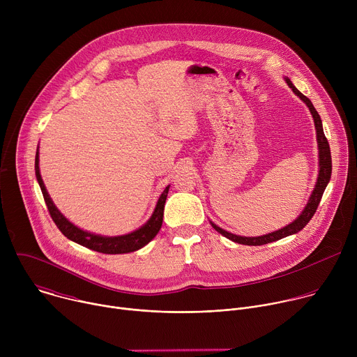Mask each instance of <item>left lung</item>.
Here are the masks:
<instances>
[{"instance_id":"8db88e82","label":"left lung","mask_w":357,"mask_h":357,"mask_svg":"<svg viewBox=\"0 0 357 357\" xmlns=\"http://www.w3.org/2000/svg\"><path fill=\"white\" fill-rule=\"evenodd\" d=\"M287 84L292 89V91L303 101L305 105L308 106L312 117H314V123H315V130H317V139H318V149H319V174H318V179H317V185L312 190V195L307 203V206H305V209L302 211V213L289 225H287L285 227L277 230V231H273V233H268V234H264V236H259V237H243V236H237V234H233V233H229L223 229H220L219 226H216L213 222H211V225L213 226V229L216 231H219L220 234H223L225 237H227L229 240L234 241V243H240V244H245V245H263V244H267V243H271V241H277L280 238H284L287 236H291V234H295L298 231H301L305 226L308 225V222L312 219V216L315 215L317 209H318V205L321 202V197L326 189V185L329 183L331 181V174H332V158H331V148H329V142L324 134V128H322V120L318 114V112L315 110L314 105L311 103V100L303 96L292 83L291 80L287 77L285 79Z\"/></svg>"}]
</instances>
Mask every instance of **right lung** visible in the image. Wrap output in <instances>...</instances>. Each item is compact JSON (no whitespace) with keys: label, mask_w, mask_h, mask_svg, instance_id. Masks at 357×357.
<instances>
[{"label":"right lung","mask_w":357,"mask_h":357,"mask_svg":"<svg viewBox=\"0 0 357 357\" xmlns=\"http://www.w3.org/2000/svg\"><path fill=\"white\" fill-rule=\"evenodd\" d=\"M35 175L38 179V183L40 186L45 203L47 206L49 215L52 218V220L55 222V225L58 226V229L63 233V236H66L69 240L87 247L90 250L98 251V252H105V254H124V252H131L135 250H139L141 247H144L145 244H148L152 238L157 236V233L160 231L161 226H162V218H164V208H165V200L168 196V190H169V185L164 189V192L161 193L157 206L154 213L149 218V220L141 226L139 229H137L135 231H131L128 234H123V236H114V237H107V236H100V234H93L90 231H84L82 229H79L77 226H75L72 222H69L59 211L58 208L54 205L52 199H50L45 183L40 178V172H39V152L36 151L35 155Z\"/></svg>","instance_id":"add662e5"}]
</instances>
